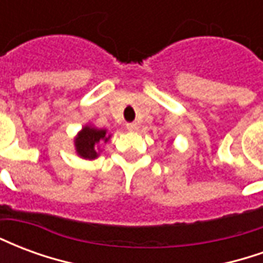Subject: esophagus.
I'll return each mask as SVG.
<instances>
[{
  "instance_id": "obj_1",
  "label": "esophagus",
  "mask_w": 263,
  "mask_h": 263,
  "mask_svg": "<svg viewBox=\"0 0 263 263\" xmlns=\"http://www.w3.org/2000/svg\"><path fill=\"white\" fill-rule=\"evenodd\" d=\"M126 129L131 132H135L139 129V125H138L137 122H132V124H128V125H126Z\"/></svg>"
}]
</instances>
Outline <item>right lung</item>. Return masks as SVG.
<instances>
[{"label":"right lung","instance_id":"right-lung-1","mask_svg":"<svg viewBox=\"0 0 263 263\" xmlns=\"http://www.w3.org/2000/svg\"><path fill=\"white\" fill-rule=\"evenodd\" d=\"M109 138H111V134H108L107 129L87 124L74 137L76 154L77 156H80L81 159H97L103 151L101 145L108 142Z\"/></svg>","mask_w":263,"mask_h":263}]
</instances>
